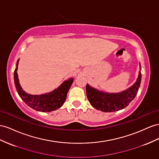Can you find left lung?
I'll use <instances>...</instances> for the list:
<instances>
[{
  "label": "left lung",
  "mask_w": 159,
  "mask_h": 159,
  "mask_svg": "<svg viewBox=\"0 0 159 159\" xmlns=\"http://www.w3.org/2000/svg\"><path fill=\"white\" fill-rule=\"evenodd\" d=\"M141 78V72L139 71L136 82L130 88L120 93H106L87 84L85 89L88 99L93 108L105 112L122 110L134 99L140 87Z\"/></svg>",
  "instance_id": "left-lung-1"
}]
</instances>
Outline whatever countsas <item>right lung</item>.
<instances>
[{
	"label": "right lung",
	"mask_w": 159,
	"mask_h": 159,
	"mask_svg": "<svg viewBox=\"0 0 159 159\" xmlns=\"http://www.w3.org/2000/svg\"><path fill=\"white\" fill-rule=\"evenodd\" d=\"M19 59L16 63V67L14 71L15 85L17 92L23 101L37 111H51L61 107L66 100L67 94L74 81V78H70L65 81L57 89L49 93H46L41 95H31L25 92L21 88L17 75V66Z\"/></svg>",
	"instance_id": "1"
}]
</instances>
